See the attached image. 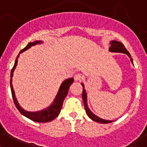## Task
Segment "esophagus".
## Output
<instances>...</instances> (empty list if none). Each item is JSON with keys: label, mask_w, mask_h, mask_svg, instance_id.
Returning a JSON list of instances; mask_svg holds the SVG:
<instances>
[{"label": "esophagus", "mask_w": 147, "mask_h": 147, "mask_svg": "<svg viewBox=\"0 0 147 147\" xmlns=\"http://www.w3.org/2000/svg\"><path fill=\"white\" fill-rule=\"evenodd\" d=\"M83 79V76L80 74H77L74 75V80L75 81H80Z\"/></svg>", "instance_id": "obj_1"}]
</instances>
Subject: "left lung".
Masks as SVG:
<instances>
[{
    "label": "left lung",
    "mask_w": 147,
    "mask_h": 147,
    "mask_svg": "<svg viewBox=\"0 0 147 147\" xmlns=\"http://www.w3.org/2000/svg\"><path fill=\"white\" fill-rule=\"evenodd\" d=\"M109 51L110 52H118V53H126L128 55L129 58H130V61L133 63V59L131 58V56L129 54V53L128 52L127 49L125 48L124 45L121 43V42L117 41V40H111L110 41V47L109 49ZM82 86H83V94H82V98H83V100H84V107H85V110H86V113L87 116L91 119L92 120L94 121H96V122L101 123H112L113 120H103V119H101L100 117H98L97 116L94 114V113H92L90 111L89 108H88V106H87V97H86V90L84 89V85L83 84Z\"/></svg>",
    "instance_id": "1"
}]
</instances>
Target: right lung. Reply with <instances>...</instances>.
<instances>
[{"label":"right lung","mask_w":147,"mask_h":147,"mask_svg":"<svg viewBox=\"0 0 147 147\" xmlns=\"http://www.w3.org/2000/svg\"><path fill=\"white\" fill-rule=\"evenodd\" d=\"M42 41H40V40H36L34 42H30L29 44H27V46L25 47L24 48L21 50L20 51V53L18 55L17 58L15 60V63H14V65H13L12 70H11V94H12V97H13V103L15 104L16 107L19 110V112L21 113L22 115H24V117H27L28 119L33 120V121H35V122L38 123H46V122H50L51 120H53V119H55L56 117H57L58 115L60 114V112H61V108H62V106H63V103L64 99L67 96L68 94V90H69V88H70V85L72 84V83L74 82V78H69V79L66 80L62 83V84L60 86V89H59V91H58L57 96H56L55 100H53V103L51 104L49 107H47L45 110H40V111H37V112H28L27 110H24L18 103V100L15 97V94H14V91H13V86H12V77H13V71H14V69L16 68L17 65H18V57H19V55L20 53H23L24 51L29 49L30 47L34 46V45H36V44H41Z\"/></svg>","instance_id":"right-lung-1"}]
</instances>
